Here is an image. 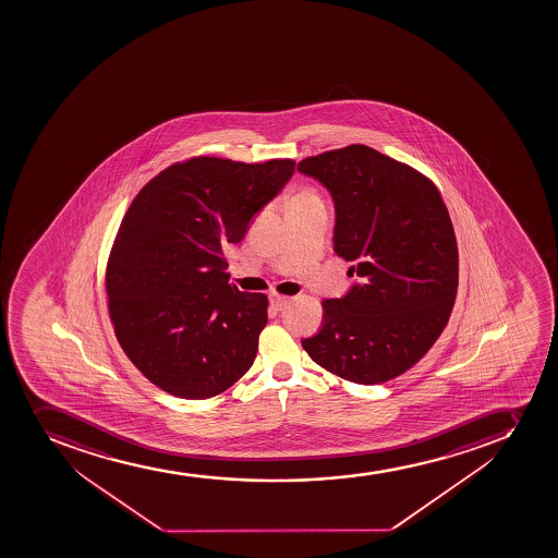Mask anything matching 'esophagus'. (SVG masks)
<instances>
[{"label": "esophagus", "mask_w": 558, "mask_h": 558, "mask_svg": "<svg viewBox=\"0 0 558 558\" xmlns=\"http://www.w3.org/2000/svg\"><path fill=\"white\" fill-rule=\"evenodd\" d=\"M269 302L272 307H275L276 311H282L288 307L289 302H291V299L289 296H282V294L278 293H270L269 294Z\"/></svg>", "instance_id": "obj_1"}]
</instances>
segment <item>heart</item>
I'll use <instances>...</instances> for the list:
<instances>
[{"mask_svg":"<svg viewBox=\"0 0 558 558\" xmlns=\"http://www.w3.org/2000/svg\"><path fill=\"white\" fill-rule=\"evenodd\" d=\"M300 198H313V196H311V194H304V196H300Z\"/></svg>","mask_w":558,"mask_h":558,"instance_id":"obj_1","label":"heart"}]
</instances>
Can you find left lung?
Returning a JSON list of instances; mask_svg holds the SVG:
<instances>
[{"label":"left lung","instance_id":"1","mask_svg":"<svg viewBox=\"0 0 558 558\" xmlns=\"http://www.w3.org/2000/svg\"><path fill=\"white\" fill-rule=\"evenodd\" d=\"M335 205L332 251L354 282L322 302L302 348L343 380L376 386L413 367L436 342L458 288V251L440 193L420 172L365 145L300 161Z\"/></svg>","mask_w":558,"mask_h":558}]
</instances>
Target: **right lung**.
Segmentation results:
<instances>
[{
  "instance_id": "add662e5",
  "label": "right lung",
  "mask_w": 558,
  "mask_h": 558,
  "mask_svg": "<svg viewBox=\"0 0 558 558\" xmlns=\"http://www.w3.org/2000/svg\"><path fill=\"white\" fill-rule=\"evenodd\" d=\"M293 174V160L205 156L169 167L134 198L107 265V296L118 342L155 386L204 400L253 365L267 299L229 283L226 251Z\"/></svg>"
}]
</instances>
